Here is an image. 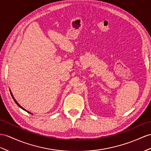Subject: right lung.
<instances>
[{"label":"right lung","instance_id":"1","mask_svg":"<svg viewBox=\"0 0 151 151\" xmlns=\"http://www.w3.org/2000/svg\"><path fill=\"white\" fill-rule=\"evenodd\" d=\"M10 92H11V95H12V98L13 99V100H14V102H15V103H16V104H17V105H18V106H19V107H20V108H22V109H24V111H27V113H30V114H32L31 113H30V112H29V111H27V110H26V109H24V108H22V106H20V105L19 104H18V102H17V101L15 100V99H14V97H13V94H12V91H11V90H10Z\"/></svg>","mask_w":151,"mask_h":151}]
</instances>
